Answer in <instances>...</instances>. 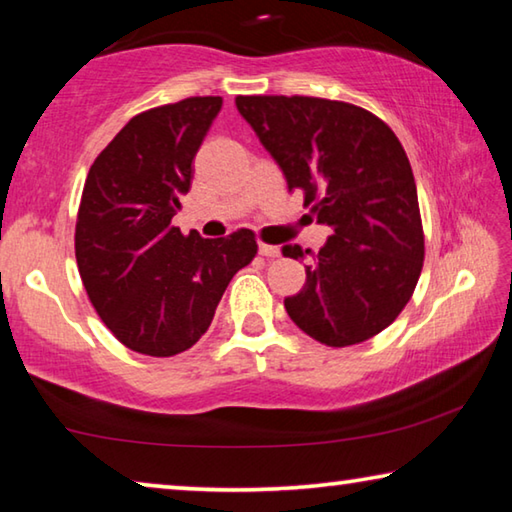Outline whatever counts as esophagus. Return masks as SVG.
<instances>
[{
    "mask_svg": "<svg viewBox=\"0 0 512 512\" xmlns=\"http://www.w3.org/2000/svg\"><path fill=\"white\" fill-rule=\"evenodd\" d=\"M259 255L268 257V259H275V257H280V248L271 246V244H259Z\"/></svg>",
    "mask_w": 512,
    "mask_h": 512,
    "instance_id": "34e87169",
    "label": "esophagus"
}]
</instances>
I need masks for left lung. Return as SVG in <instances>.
Returning <instances> with one entry per match:
<instances>
[{
	"instance_id": "left-lung-1",
	"label": "left lung",
	"mask_w": 512,
	"mask_h": 512,
	"mask_svg": "<svg viewBox=\"0 0 512 512\" xmlns=\"http://www.w3.org/2000/svg\"><path fill=\"white\" fill-rule=\"evenodd\" d=\"M241 112L332 237L305 266L307 282L284 300L311 339L345 348L400 316L422 271L424 232L413 171L384 121L345 101L237 97ZM293 259L300 246H284ZM309 253V250H307Z\"/></svg>"
}]
</instances>
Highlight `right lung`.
Instances as JSON below:
<instances>
[{"label":"right lung","mask_w":512,"mask_h":512,"mask_svg":"<svg viewBox=\"0 0 512 512\" xmlns=\"http://www.w3.org/2000/svg\"><path fill=\"white\" fill-rule=\"evenodd\" d=\"M221 106V97H189L140 112L85 178L76 264L99 318L133 352L173 357L192 348L232 275L257 255L253 230L203 239L171 223Z\"/></svg>","instance_id":"1"}]
</instances>
